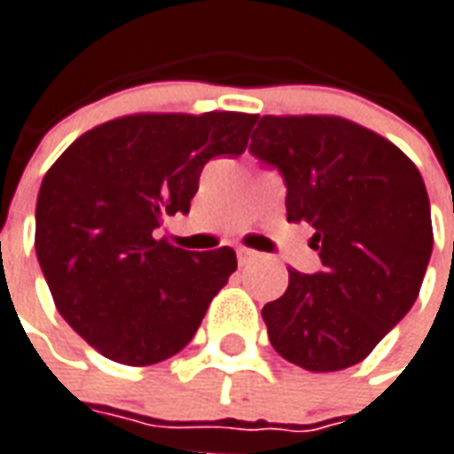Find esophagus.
Returning a JSON list of instances; mask_svg holds the SVG:
<instances>
[{
    "instance_id": "esophagus-1",
    "label": "esophagus",
    "mask_w": 454,
    "mask_h": 454,
    "mask_svg": "<svg viewBox=\"0 0 454 454\" xmlns=\"http://www.w3.org/2000/svg\"><path fill=\"white\" fill-rule=\"evenodd\" d=\"M259 252H254V249H247V247H238V262H240V266H247V263L256 262L259 259Z\"/></svg>"
}]
</instances>
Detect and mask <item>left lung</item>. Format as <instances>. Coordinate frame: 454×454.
I'll return each mask as SVG.
<instances>
[{
	"label": "left lung",
	"instance_id": "left-lung-1",
	"mask_svg": "<svg viewBox=\"0 0 454 454\" xmlns=\"http://www.w3.org/2000/svg\"><path fill=\"white\" fill-rule=\"evenodd\" d=\"M249 153L287 185V221L313 226L323 270H290L280 299L263 306L269 339L285 360L334 372L363 358L412 309L429 266V195L401 148L334 115H263Z\"/></svg>",
	"mask_w": 454,
	"mask_h": 454
}]
</instances>
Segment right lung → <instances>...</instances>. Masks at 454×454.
Wrapping results in <instances>:
<instances>
[{"label": "right lung", "mask_w": 454, "mask_h": 454, "mask_svg": "<svg viewBox=\"0 0 454 454\" xmlns=\"http://www.w3.org/2000/svg\"><path fill=\"white\" fill-rule=\"evenodd\" d=\"M256 115L138 113L82 134L46 171L35 249L66 323L106 358L155 365L184 348L238 269L231 247L157 240L188 214L212 157L242 155Z\"/></svg>", "instance_id": "obj_1"}]
</instances>
